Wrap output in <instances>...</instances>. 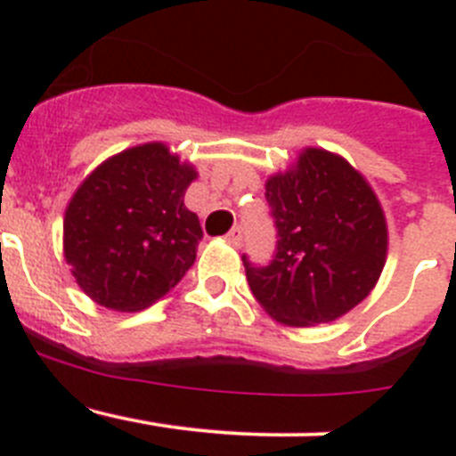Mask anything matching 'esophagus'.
<instances>
[{"label":"esophagus","instance_id":"obj_1","mask_svg":"<svg viewBox=\"0 0 456 456\" xmlns=\"http://www.w3.org/2000/svg\"><path fill=\"white\" fill-rule=\"evenodd\" d=\"M225 240L231 241L232 247L240 248L241 241H244V232H241V225H235V228H232V231L228 232V235H225Z\"/></svg>","mask_w":456,"mask_h":456}]
</instances>
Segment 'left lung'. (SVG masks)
<instances>
[{"instance_id":"8db88e82","label":"left lung","mask_w":456,"mask_h":456,"mask_svg":"<svg viewBox=\"0 0 456 456\" xmlns=\"http://www.w3.org/2000/svg\"><path fill=\"white\" fill-rule=\"evenodd\" d=\"M276 225V253L248 263L257 304L281 324H326L372 292L388 251V228L372 187L347 159L305 148L289 171L265 184Z\"/></svg>"}]
</instances>
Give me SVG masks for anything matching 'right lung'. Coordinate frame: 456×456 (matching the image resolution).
<instances>
[{
    "label": "right lung",
    "mask_w": 456,
    "mask_h": 456,
    "mask_svg": "<svg viewBox=\"0 0 456 456\" xmlns=\"http://www.w3.org/2000/svg\"><path fill=\"white\" fill-rule=\"evenodd\" d=\"M196 168L164 143L109 157L66 208L63 253L79 288L104 308L134 313L183 281L203 240L184 208Z\"/></svg>",
    "instance_id": "add662e5"
}]
</instances>
